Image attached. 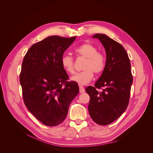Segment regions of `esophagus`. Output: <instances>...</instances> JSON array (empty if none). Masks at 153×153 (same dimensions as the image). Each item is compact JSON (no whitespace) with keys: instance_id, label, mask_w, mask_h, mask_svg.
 <instances>
[{"instance_id":"34e87169","label":"esophagus","mask_w":153,"mask_h":153,"mask_svg":"<svg viewBox=\"0 0 153 153\" xmlns=\"http://www.w3.org/2000/svg\"><path fill=\"white\" fill-rule=\"evenodd\" d=\"M79 89H80V93H83V92H85L84 87H83L82 85H79Z\"/></svg>"}]
</instances>
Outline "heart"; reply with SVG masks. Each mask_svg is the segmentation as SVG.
Segmentation results:
<instances>
[{"label": "heart", "mask_w": 153, "mask_h": 153, "mask_svg": "<svg viewBox=\"0 0 153 153\" xmlns=\"http://www.w3.org/2000/svg\"><path fill=\"white\" fill-rule=\"evenodd\" d=\"M75 53L78 55L86 58L83 69L84 71L73 75L71 80L78 84L85 85L89 83L94 77V73L100 74L104 70L106 65L105 55L100 52L93 44L85 43L75 48ZM61 63L62 68L70 74L75 72L74 59L68 55H64L61 57Z\"/></svg>", "instance_id": "b5f03b06"}]
</instances>
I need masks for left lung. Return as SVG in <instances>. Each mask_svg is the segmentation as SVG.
<instances>
[{
    "mask_svg": "<svg viewBox=\"0 0 153 153\" xmlns=\"http://www.w3.org/2000/svg\"><path fill=\"white\" fill-rule=\"evenodd\" d=\"M92 38L102 43L106 59L103 73L94 86L85 89L90 96L88 110L96 123L105 126L121 116L128 105L133 83L131 64L126 50L117 41L103 34Z\"/></svg>",
    "mask_w": 153,
    "mask_h": 153,
    "instance_id": "left-lung-1",
    "label": "left lung"
}]
</instances>
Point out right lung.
I'll list each match as a JSON object with an SVG mask.
<instances>
[{
	"label": "right lung",
	"mask_w": 153,
	"mask_h": 153,
	"mask_svg": "<svg viewBox=\"0 0 153 153\" xmlns=\"http://www.w3.org/2000/svg\"><path fill=\"white\" fill-rule=\"evenodd\" d=\"M75 39L49 36L32 45L23 60L20 82L24 103L46 126L63 122L79 92L76 82L67 81L69 76L61 63L64 52Z\"/></svg>",
	"instance_id": "add662e5"
}]
</instances>
